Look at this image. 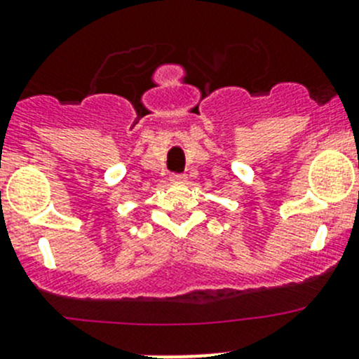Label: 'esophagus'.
I'll list each match as a JSON object with an SVG mask.
<instances>
[{
  "mask_svg": "<svg viewBox=\"0 0 359 359\" xmlns=\"http://www.w3.org/2000/svg\"><path fill=\"white\" fill-rule=\"evenodd\" d=\"M172 184H186L187 182V177L186 175H172L170 177Z\"/></svg>",
  "mask_w": 359,
  "mask_h": 359,
  "instance_id": "esophagus-1",
  "label": "esophagus"
}]
</instances>
